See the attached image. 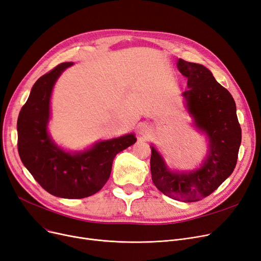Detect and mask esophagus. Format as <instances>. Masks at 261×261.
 Here are the masks:
<instances>
[{"label":"esophagus","instance_id":"1","mask_svg":"<svg viewBox=\"0 0 261 261\" xmlns=\"http://www.w3.org/2000/svg\"><path fill=\"white\" fill-rule=\"evenodd\" d=\"M140 131H141L142 133H147V131H148V127H147V126H145V125H142V126L140 127Z\"/></svg>","mask_w":261,"mask_h":261}]
</instances>
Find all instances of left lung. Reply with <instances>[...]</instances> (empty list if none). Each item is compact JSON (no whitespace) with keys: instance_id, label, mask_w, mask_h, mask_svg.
<instances>
[{"instance_id":"1","label":"left lung","mask_w":261,"mask_h":261,"mask_svg":"<svg viewBox=\"0 0 261 261\" xmlns=\"http://www.w3.org/2000/svg\"><path fill=\"white\" fill-rule=\"evenodd\" d=\"M177 68L187 78L183 97L195 126L206 134L208 153L200 168L188 172L171 171L151 146L152 182L172 199L196 202L210 196L236 167L241 144V128L236 103L230 93L202 64L177 60Z\"/></svg>"}]
</instances>
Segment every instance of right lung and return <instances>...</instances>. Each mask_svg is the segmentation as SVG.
I'll list each match as a JSON object with an SVG mask.
<instances>
[{
    "mask_svg": "<svg viewBox=\"0 0 261 261\" xmlns=\"http://www.w3.org/2000/svg\"><path fill=\"white\" fill-rule=\"evenodd\" d=\"M73 62H63L34 85L22 107L18 129V151L34 179L53 196L81 199L99 191L107 183L115 155L136 142L133 133L101 141L81 152H66L47 132L53 88Z\"/></svg>",
    "mask_w": 261,
    "mask_h": 261,
    "instance_id": "obj_1",
    "label": "right lung"
}]
</instances>
